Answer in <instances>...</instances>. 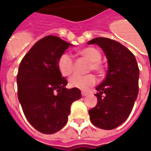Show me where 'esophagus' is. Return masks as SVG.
Listing matches in <instances>:
<instances>
[{"mask_svg":"<svg viewBox=\"0 0 151 151\" xmlns=\"http://www.w3.org/2000/svg\"><path fill=\"white\" fill-rule=\"evenodd\" d=\"M88 95V93L86 91H82V96H86V95Z\"/></svg>","mask_w":151,"mask_h":151,"instance_id":"esophagus-1","label":"esophagus"}]
</instances>
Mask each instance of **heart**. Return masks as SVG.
<instances>
[{
    "instance_id": "heart-1",
    "label": "heart",
    "mask_w": 151,
    "mask_h": 151,
    "mask_svg": "<svg viewBox=\"0 0 151 151\" xmlns=\"http://www.w3.org/2000/svg\"><path fill=\"white\" fill-rule=\"evenodd\" d=\"M80 54L90 61L88 70H93L98 73H101L104 70V66L101 61V53L95 47H89L80 51ZM57 67L63 76L71 75L73 72V60L72 56L68 52L62 53L57 60ZM97 82V78L94 74L87 75H73L69 78V83L72 87L78 88L82 91H86L90 87L95 86Z\"/></svg>"
}]
</instances>
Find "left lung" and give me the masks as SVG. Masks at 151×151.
I'll return each mask as SVG.
<instances>
[{
    "label": "left lung",
    "instance_id": "8db88e82",
    "mask_svg": "<svg viewBox=\"0 0 151 151\" xmlns=\"http://www.w3.org/2000/svg\"><path fill=\"white\" fill-rule=\"evenodd\" d=\"M94 43L105 53L108 69L105 79L96 87L98 104L89 111L90 120L98 128L113 129L132 111L138 95L139 69L134 55L119 42L99 37L88 42Z\"/></svg>",
    "mask_w": 151,
    "mask_h": 151
}]
</instances>
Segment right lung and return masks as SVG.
<instances>
[{
  "instance_id": "right-lung-1",
  "label": "right lung",
  "mask_w": 151,
  "mask_h": 151,
  "mask_svg": "<svg viewBox=\"0 0 151 151\" xmlns=\"http://www.w3.org/2000/svg\"><path fill=\"white\" fill-rule=\"evenodd\" d=\"M69 46L57 36H45L35 43L18 68V97L23 113L44 134L61 129L72 103L82 98L79 89L66 88L68 82L57 67L58 58Z\"/></svg>"
}]
</instances>
